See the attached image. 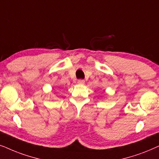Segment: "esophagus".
<instances>
[{
    "label": "esophagus",
    "mask_w": 159,
    "mask_h": 159,
    "mask_svg": "<svg viewBox=\"0 0 159 159\" xmlns=\"http://www.w3.org/2000/svg\"><path fill=\"white\" fill-rule=\"evenodd\" d=\"M85 83V81H84V80H82V79H80L78 81V84H84Z\"/></svg>",
    "instance_id": "1"
}]
</instances>
